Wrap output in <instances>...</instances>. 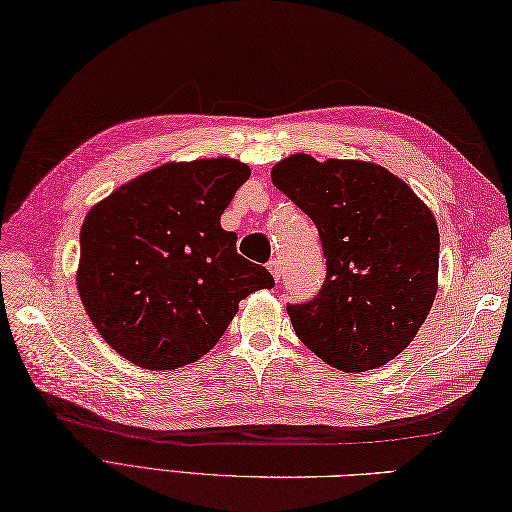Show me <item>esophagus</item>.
Wrapping results in <instances>:
<instances>
[{
  "mask_svg": "<svg viewBox=\"0 0 512 512\" xmlns=\"http://www.w3.org/2000/svg\"><path fill=\"white\" fill-rule=\"evenodd\" d=\"M267 267L273 273V278H276V282H280V278H282V263H280V260L278 258H271L269 263H267Z\"/></svg>",
  "mask_w": 512,
  "mask_h": 512,
  "instance_id": "esophagus-1",
  "label": "esophagus"
}]
</instances>
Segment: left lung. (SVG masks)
Here are the masks:
<instances>
[{"label":"left lung","mask_w":512,"mask_h":512,"mask_svg":"<svg viewBox=\"0 0 512 512\" xmlns=\"http://www.w3.org/2000/svg\"><path fill=\"white\" fill-rule=\"evenodd\" d=\"M271 180L313 219L326 256L321 291L286 304L310 352L343 371L389 363L426 321L439 273V228L426 204L384 167L284 158Z\"/></svg>","instance_id":"left-lung-1"}]
</instances>
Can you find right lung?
Masks as SVG:
<instances>
[{
	"mask_svg": "<svg viewBox=\"0 0 512 512\" xmlns=\"http://www.w3.org/2000/svg\"><path fill=\"white\" fill-rule=\"evenodd\" d=\"M247 178L232 158L169 162L86 215L78 291L112 350L143 369L184 367L217 345L243 297L271 289L219 223Z\"/></svg>",
	"mask_w": 512,
	"mask_h": 512,
	"instance_id": "obj_1",
	"label": "right lung"
}]
</instances>
